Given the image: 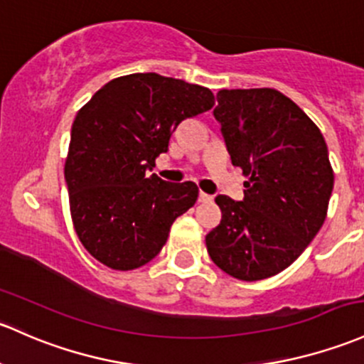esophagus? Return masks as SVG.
<instances>
[{"label":"esophagus","mask_w":364,"mask_h":364,"mask_svg":"<svg viewBox=\"0 0 364 364\" xmlns=\"http://www.w3.org/2000/svg\"><path fill=\"white\" fill-rule=\"evenodd\" d=\"M211 200H213L211 195H208V193H204V192L198 193V202H204V204H205V202H211Z\"/></svg>","instance_id":"1"}]
</instances>
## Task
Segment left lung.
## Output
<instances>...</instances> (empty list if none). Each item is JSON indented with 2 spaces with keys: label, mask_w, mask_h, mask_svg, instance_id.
<instances>
[{
  "label": "left lung",
  "mask_w": 364,
  "mask_h": 364,
  "mask_svg": "<svg viewBox=\"0 0 364 364\" xmlns=\"http://www.w3.org/2000/svg\"><path fill=\"white\" fill-rule=\"evenodd\" d=\"M233 166L244 176V198L218 195L221 221L205 235L211 259L240 281L282 272L305 251L328 213L333 169L317 125L275 89L218 92Z\"/></svg>",
  "instance_id": "obj_1"
}]
</instances>
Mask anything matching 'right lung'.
<instances>
[{
	"label": "right lung",
	"instance_id": "1",
	"mask_svg": "<svg viewBox=\"0 0 364 364\" xmlns=\"http://www.w3.org/2000/svg\"><path fill=\"white\" fill-rule=\"evenodd\" d=\"M213 106L205 87L134 73L106 83L76 113L64 178L76 235L97 262L134 270L159 255L198 188L148 171L176 127Z\"/></svg>",
	"mask_w": 364,
	"mask_h": 364
}]
</instances>
